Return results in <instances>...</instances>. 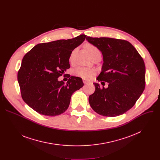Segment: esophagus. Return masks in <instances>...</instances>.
I'll return each instance as SVG.
<instances>
[{"label":"esophagus","instance_id":"34e87169","mask_svg":"<svg viewBox=\"0 0 160 160\" xmlns=\"http://www.w3.org/2000/svg\"><path fill=\"white\" fill-rule=\"evenodd\" d=\"M83 83H84L85 84H87V83H88L89 82V81H88V80H87L85 79V78H83Z\"/></svg>","mask_w":160,"mask_h":160}]
</instances>
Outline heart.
<instances>
[{
  "label": "heart",
  "mask_w": 160,
  "mask_h": 160,
  "mask_svg": "<svg viewBox=\"0 0 160 160\" xmlns=\"http://www.w3.org/2000/svg\"><path fill=\"white\" fill-rule=\"evenodd\" d=\"M86 48L87 50L88 51V53L90 54L91 56H92L93 55L97 54V53H100L99 50L95 46V45L88 43L86 45ZM75 51L74 50L70 56V60L73 59V55L75 54ZM96 70L94 69H91V68H85V67H78L76 69L74 70V74L75 75L83 78L85 79H90L92 77V76L96 73Z\"/></svg>",
  "instance_id": "1"
}]
</instances>
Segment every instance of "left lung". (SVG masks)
Masks as SVG:
<instances>
[{"label": "left lung", "instance_id": "obj_1", "mask_svg": "<svg viewBox=\"0 0 160 160\" xmlns=\"http://www.w3.org/2000/svg\"><path fill=\"white\" fill-rule=\"evenodd\" d=\"M103 56L102 71L97 80L108 82V88L94 83L95 92L88 98L94 111L108 117L119 116L131 109L145 88L146 68L138 51L128 41L108 37H87Z\"/></svg>", "mask_w": 160, "mask_h": 160}]
</instances>
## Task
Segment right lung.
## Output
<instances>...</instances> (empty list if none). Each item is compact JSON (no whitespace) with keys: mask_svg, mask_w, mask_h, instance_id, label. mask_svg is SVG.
<instances>
[{"mask_svg":"<svg viewBox=\"0 0 160 160\" xmlns=\"http://www.w3.org/2000/svg\"><path fill=\"white\" fill-rule=\"evenodd\" d=\"M87 35L38 43L22 58L18 81L23 101L40 115L54 117L68 108L72 95L83 86L80 77L69 76L65 84L59 81L70 68L72 51Z\"/></svg>","mask_w":160,"mask_h":160,"instance_id":"add662e5","label":"right lung"}]
</instances>
